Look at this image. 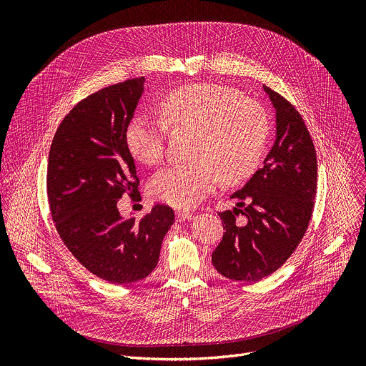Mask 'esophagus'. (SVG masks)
<instances>
[{
  "mask_svg": "<svg viewBox=\"0 0 366 366\" xmlns=\"http://www.w3.org/2000/svg\"><path fill=\"white\" fill-rule=\"evenodd\" d=\"M175 214H177V220H179V222H185V220L192 219V213H189L187 210H177Z\"/></svg>",
  "mask_w": 366,
  "mask_h": 366,
  "instance_id": "obj_1",
  "label": "esophagus"
}]
</instances>
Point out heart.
I'll return each instance as SVG.
<instances>
[{"mask_svg": "<svg viewBox=\"0 0 366 366\" xmlns=\"http://www.w3.org/2000/svg\"><path fill=\"white\" fill-rule=\"evenodd\" d=\"M160 119L134 117L126 130L133 158L158 164L165 152L167 127L194 129L189 162L172 164L156 172L150 194L177 208H191L217 185L249 178L262 161L269 139V122L262 107L227 86L191 84L168 92L159 101Z\"/></svg>", "mask_w": 366, "mask_h": 366, "instance_id": "b5f03b06", "label": "heart"}]
</instances>
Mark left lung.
I'll list each match as a JSON object with an SVG mask.
<instances>
[{"label": "left lung", "mask_w": 366, "mask_h": 366, "mask_svg": "<svg viewBox=\"0 0 366 366\" xmlns=\"http://www.w3.org/2000/svg\"><path fill=\"white\" fill-rule=\"evenodd\" d=\"M264 89L275 110V142L264 167L232 194L236 207L219 213L226 232L212 257L217 272L242 282L284 265L308 227L317 191L316 150L300 113L269 86Z\"/></svg>", "instance_id": "obj_1"}]
</instances>
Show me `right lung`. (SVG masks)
Wrapping results in <instances>:
<instances>
[{
	"mask_svg": "<svg viewBox=\"0 0 366 366\" xmlns=\"http://www.w3.org/2000/svg\"><path fill=\"white\" fill-rule=\"evenodd\" d=\"M144 78L102 88L69 112L51 142L47 198L56 230L89 272L112 284L146 278L158 265L175 222L168 205H154L140 222L123 219V194L136 197L139 178L126 130L144 91Z\"/></svg>",
	"mask_w": 366,
	"mask_h": 366,
	"instance_id": "obj_1",
	"label": "right lung"
}]
</instances>
